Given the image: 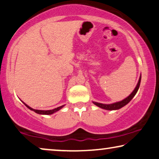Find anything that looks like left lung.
<instances>
[{"mask_svg":"<svg viewBox=\"0 0 159 159\" xmlns=\"http://www.w3.org/2000/svg\"><path fill=\"white\" fill-rule=\"evenodd\" d=\"M140 81H141V75L140 76V78H139L138 82V84H137L135 88L134 89V90L132 91V93L129 95V96L127 97L124 100H122V101L116 102V103H111V104H104V103H98V102H94V101H93V103H94L95 106H98V107L103 108V109H105V110H109V111L118 110V109H119V108H122L125 106L127 105V104L129 103V102L131 101L132 98H133L134 95H136L137 92H138L139 88H140Z\"/></svg>","mask_w":159,"mask_h":159,"instance_id":"8db88e82","label":"left lung"}]
</instances>
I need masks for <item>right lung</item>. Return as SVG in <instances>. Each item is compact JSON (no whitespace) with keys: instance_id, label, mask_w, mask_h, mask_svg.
Wrapping results in <instances>:
<instances>
[{"instance_id":"right-lung-1","label":"right lung","mask_w":159,"mask_h":159,"mask_svg":"<svg viewBox=\"0 0 159 159\" xmlns=\"http://www.w3.org/2000/svg\"><path fill=\"white\" fill-rule=\"evenodd\" d=\"M23 102V101H22ZM23 103L25 104V105L27 106V107L29 108V109H30L31 111H34L35 113H37V114H42V115H51V114H54V113H56V111H59L60 109H61V108L64 107V106L65 105H63L61 106H59V107H57L56 108H54V109H52V110H47V111H45V110H37V109H34V108H32L31 107H30L29 106L27 105L25 103Z\"/></svg>"}]
</instances>
